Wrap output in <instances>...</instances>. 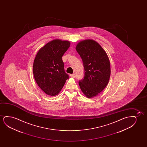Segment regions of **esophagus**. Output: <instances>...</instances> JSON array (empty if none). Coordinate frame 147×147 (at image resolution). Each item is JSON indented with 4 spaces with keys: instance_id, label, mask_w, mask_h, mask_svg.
Returning <instances> with one entry per match:
<instances>
[{
    "instance_id": "esophagus-1",
    "label": "esophagus",
    "mask_w": 147,
    "mask_h": 147,
    "mask_svg": "<svg viewBox=\"0 0 147 147\" xmlns=\"http://www.w3.org/2000/svg\"><path fill=\"white\" fill-rule=\"evenodd\" d=\"M70 77H72V78H75V77H76V76H75V74H70Z\"/></svg>"
}]
</instances>
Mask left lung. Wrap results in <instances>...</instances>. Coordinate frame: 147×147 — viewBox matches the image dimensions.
Listing matches in <instances>:
<instances>
[{"mask_svg":"<svg viewBox=\"0 0 147 147\" xmlns=\"http://www.w3.org/2000/svg\"><path fill=\"white\" fill-rule=\"evenodd\" d=\"M76 50L84 68V77L79 81L81 90L88 98L95 96L109 83L111 76L109 57L98 43L92 40L79 42Z\"/></svg>","mask_w":147,"mask_h":147,"instance_id":"1","label":"left lung"}]
</instances>
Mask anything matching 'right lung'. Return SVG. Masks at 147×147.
<instances>
[{"mask_svg":"<svg viewBox=\"0 0 147 147\" xmlns=\"http://www.w3.org/2000/svg\"><path fill=\"white\" fill-rule=\"evenodd\" d=\"M70 46L66 40H55L40 49L34 59L33 73L37 84L47 94H58L69 78L62 56Z\"/></svg>","mask_w":147,"mask_h":147,"instance_id":"add662e5","label":"right lung"}]
</instances>
